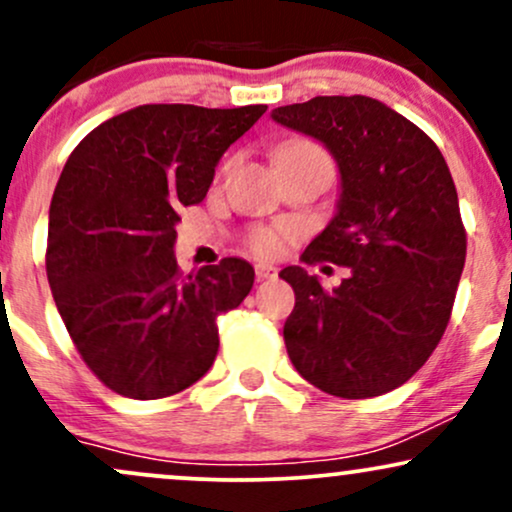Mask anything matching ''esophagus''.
Segmentation results:
<instances>
[{"instance_id":"obj_1","label":"esophagus","mask_w":512,"mask_h":512,"mask_svg":"<svg viewBox=\"0 0 512 512\" xmlns=\"http://www.w3.org/2000/svg\"><path fill=\"white\" fill-rule=\"evenodd\" d=\"M255 274H257V281H267V279H274V276H276V267H274V264H264V262H257V264H255Z\"/></svg>"}]
</instances>
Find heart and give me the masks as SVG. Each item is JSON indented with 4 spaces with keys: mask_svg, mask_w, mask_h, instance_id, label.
<instances>
[{
    "mask_svg": "<svg viewBox=\"0 0 512 512\" xmlns=\"http://www.w3.org/2000/svg\"><path fill=\"white\" fill-rule=\"evenodd\" d=\"M284 151H320V149H317V146H313V144L293 142V144H286L284 149L279 151V154H284ZM291 236H293V228H289V226L255 228V231L250 233L248 245H250V250L255 252V255L276 257V255H281V250L286 248V240H289Z\"/></svg>",
    "mask_w": 512,
    "mask_h": 512,
    "instance_id": "obj_1",
    "label": "heart"
}]
</instances>
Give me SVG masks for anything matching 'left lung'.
<instances>
[{
	"label": "left lung",
	"mask_w": 512,
	"mask_h": 512,
	"mask_svg": "<svg viewBox=\"0 0 512 512\" xmlns=\"http://www.w3.org/2000/svg\"><path fill=\"white\" fill-rule=\"evenodd\" d=\"M272 120L317 139L339 168L337 214L301 260L351 269L332 291L298 264L281 269L296 293L284 325L291 363L337 397L395 390L443 337L467 255L448 163L368 96H317L274 108Z\"/></svg>",
	"instance_id": "obj_1"
}]
</instances>
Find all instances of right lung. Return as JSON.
I'll return each mask as SVG.
<instances>
[{"label":"right lung","instance_id":"right-lung-1","mask_svg":"<svg viewBox=\"0 0 512 512\" xmlns=\"http://www.w3.org/2000/svg\"><path fill=\"white\" fill-rule=\"evenodd\" d=\"M264 110L139 105L88 132L64 163L50 202L48 281L81 358L117 395H175L214 363L216 320L243 303L255 269L226 257L180 274L175 226Z\"/></svg>","mask_w":512,"mask_h":512}]
</instances>
